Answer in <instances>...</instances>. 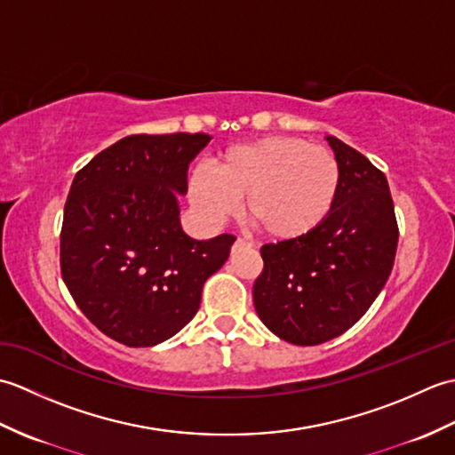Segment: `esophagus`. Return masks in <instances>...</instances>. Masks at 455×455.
<instances>
[{
    "instance_id": "obj_1",
    "label": "esophagus",
    "mask_w": 455,
    "mask_h": 455,
    "mask_svg": "<svg viewBox=\"0 0 455 455\" xmlns=\"http://www.w3.org/2000/svg\"><path fill=\"white\" fill-rule=\"evenodd\" d=\"M236 244H238V246H252V244H250L248 240H244V238H236Z\"/></svg>"
}]
</instances>
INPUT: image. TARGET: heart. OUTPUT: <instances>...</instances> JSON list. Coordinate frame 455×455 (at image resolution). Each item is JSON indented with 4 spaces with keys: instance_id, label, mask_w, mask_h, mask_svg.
<instances>
[{
    "instance_id": "b5f03b06",
    "label": "heart",
    "mask_w": 455,
    "mask_h": 455,
    "mask_svg": "<svg viewBox=\"0 0 455 455\" xmlns=\"http://www.w3.org/2000/svg\"><path fill=\"white\" fill-rule=\"evenodd\" d=\"M338 189L334 152L283 134L230 148L212 172L197 168L189 178V201L211 225L235 215L244 199L248 220L274 240L311 235L331 215Z\"/></svg>"
}]
</instances>
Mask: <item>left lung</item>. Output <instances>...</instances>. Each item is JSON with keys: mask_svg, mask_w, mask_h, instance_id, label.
<instances>
[{"mask_svg": "<svg viewBox=\"0 0 455 455\" xmlns=\"http://www.w3.org/2000/svg\"><path fill=\"white\" fill-rule=\"evenodd\" d=\"M340 164L331 215L311 235L264 244L254 307L275 336L316 346L352 328L387 283L399 227L385 173L363 154L326 137Z\"/></svg>", "mask_w": 455, "mask_h": 455, "instance_id": "1", "label": "left lung"}]
</instances>
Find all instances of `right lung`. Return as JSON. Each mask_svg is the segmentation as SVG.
Segmentation results:
<instances>
[{
    "label": "right lung",
    "mask_w": 455,
    "mask_h": 455,
    "mask_svg": "<svg viewBox=\"0 0 455 455\" xmlns=\"http://www.w3.org/2000/svg\"><path fill=\"white\" fill-rule=\"evenodd\" d=\"M209 140L203 132L131 134L72 181L62 279L90 323L124 346H154L180 332L236 240H193L180 225L176 191H188L189 162Z\"/></svg>",
    "instance_id": "right-lung-1"
}]
</instances>
